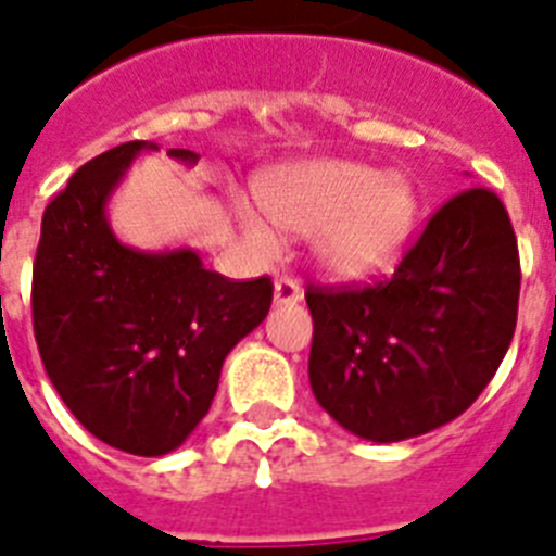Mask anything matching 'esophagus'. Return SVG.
<instances>
[{
  "label": "esophagus",
  "mask_w": 556,
  "mask_h": 556,
  "mask_svg": "<svg viewBox=\"0 0 556 556\" xmlns=\"http://www.w3.org/2000/svg\"><path fill=\"white\" fill-rule=\"evenodd\" d=\"M299 299H302V288H299V282H293V279L282 277L274 282V305L282 307V305H296Z\"/></svg>",
  "instance_id": "1"
}]
</instances>
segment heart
<instances>
[{
  "label": "heart",
  "instance_id": "obj_1",
  "mask_svg": "<svg viewBox=\"0 0 556 556\" xmlns=\"http://www.w3.org/2000/svg\"><path fill=\"white\" fill-rule=\"evenodd\" d=\"M263 204L285 229L316 231V260L346 282H369L394 271L422 212L412 178L341 159L285 167L265 181ZM240 224L260 254L279 249L277 226L260 206L240 204Z\"/></svg>",
  "mask_w": 556,
  "mask_h": 556
}]
</instances>
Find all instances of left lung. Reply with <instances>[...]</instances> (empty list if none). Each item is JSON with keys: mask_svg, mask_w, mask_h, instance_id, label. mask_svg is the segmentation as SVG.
I'll use <instances>...</instances> for the list:
<instances>
[{"mask_svg": "<svg viewBox=\"0 0 556 556\" xmlns=\"http://www.w3.org/2000/svg\"><path fill=\"white\" fill-rule=\"evenodd\" d=\"M518 293V240L501 198L484 187L458 192L389 282L307 291L318 405L380 445L447 425L504 361Z\"/></svg>", "mask_w": 556, "mask_h": 556, "instance_id": "left-lung-1", "label": "left lung"}]
</instances>
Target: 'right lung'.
I'll return each mask as SVG.
<instances>
[{
    "instance_id": "add662e5",
    "label": "right lung",
    "mask_w": 556,
    "mask_h": 556,
    "mask_svg": "<svg viewBox=\"0 0 556 556\" xmlns=\"http://www.w3.org/2000/svg\"><path fill=\"white\" fill-rule=\"evenodd\" d=\"M156 142H125L86 162L41 220L33 265V330L55 392L100 442L164 456L210 412L220 366L263 325L271 279L231 282L190 245L134 249L109 201L134 159ZM195 164L185 148L167 151Z\"/></svg>"
}]
</instances>
